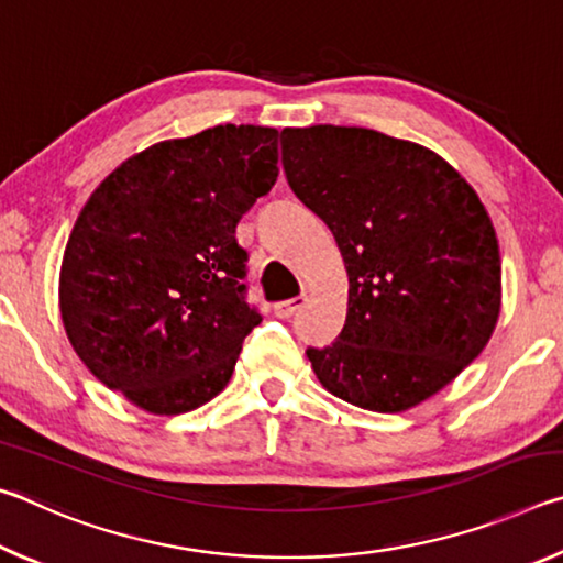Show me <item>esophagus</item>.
Listing matches in <instances>:
<instances>
[{
    "mask_svg": "<svg viewBox=\"0 0 563 563\" xmlns=\"http://www.w3.org/2000/svg\"><path fill=\"white\" fill-rule=\"evenodd\" d=\"M305 302H308V298H305V295H298V298L275 302L273 310H275V316H278V318L288 320V318H292V316H298V312L305 308Z\"/></svg>",
    "mask_w": 563,
    "mask_h": 563,
    "instance_id": "esophagus-1",
    "label": "esophagus"
}]
</instances>
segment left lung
<instances>
[{"label": "left lung", "mask_w": 563, "mask_h": 563, "mask_svg": "<svg viewBox=\"0 0 563 563\" xmlns=\"http://www.w3.org/2000/svg\"><path fill=\"white\" fill-rule=\"evenodd\" d=\"M292 194L335 235L347 320L308 347L322 387L373 412L440 393L487 345L501 258L472 186L434 151L362 126L283 129Z\"/></svg>", "instance_id": "obj_1"}]
</instances>
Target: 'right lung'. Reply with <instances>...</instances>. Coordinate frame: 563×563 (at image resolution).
I'll list each match as a JSON object with an SVG mask.
<instances>
[{"instance_id": "add662e5", "label": "right lung", "mask_w": 563, "mask_h": 563, "mask_svg": "<svg viewBox=\"0 0 563 563\" xmlns=\"http://www.w3.org/2000/svg\"><path fill=\"white\" fill-rule=\"evenodd\" d=\"M278 178V131L206 129L101 180L62 263V320L93 377L154 415L206 405L261 325L235 225Z\"/></svg>"}]
</instances>
